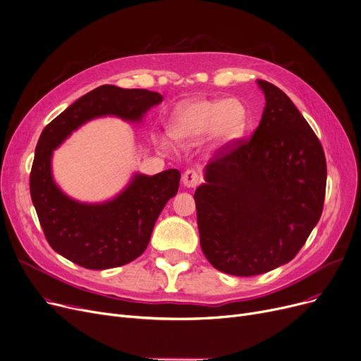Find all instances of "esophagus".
Masks as SVG:
<instances>
[{
    "instance_id": "obj_1",
    "label": "esophagus",
    "mask_w": 361,
    "mask_h": 361,
    "mask_svg": "<svg viewBox=\"0 0 361 361\" xmlns=\"http://www.w3.org/2000/svg\"><path fill=\"white\" fill-rule=\"evenodd\" d=\"M200 181H202V177H200L199 172L195 171V169H187L183 174V184L185 187H189V189L199 185Z\"/></svg>"
}]
</instances>
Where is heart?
Segmentation results:
<instances>
[{
	"label": "heart",
	"instance_id": "obj_1",
	"mask_svg": "<svg viewBox=\"0 0 361 361\" xmlns=\"http://www.w3.org/2000/svg\"><path fill=\"white\" fill-rule=\"evenodd\" d=\"M245 106L236 99H199L180 104L169 121V135L178 143H192L203 134L211 149L221 147L236 138L245 125ZM162 149L171 146L165 135H154Z\"/></svg>",
	"mask_w": 361,
	"mask_h": 361
}]
</instances>
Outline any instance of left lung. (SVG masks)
I'll list each match as a JSON object with an SVG mask.
<instances>
[{
  "label": "left lung",
  "instance_id": "8db88e82",
  "mask_svg": "<svg viewBox=\"0 0 361 361\" xmlns=\"http://www.w3.org/2000/svg\"><path fill=\"white\" fill-rule=\"evenodd\" d=\"M265 107L247 142H231L205 166L195 192L200 246L219 271L257 276L289 262L319 223L326 158L286 94L258 80Z\"/></svg>",
  "mask_w": 361,
  "mask_h": 361
}]
</instances>
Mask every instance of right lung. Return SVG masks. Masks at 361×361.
Returning a JSON list of instances; mask_svg holds the SVG:
<instances>
[{
	"instance_id": "1",
	"label": "right lung",
	"mask_w": 361,
	"mask_h": 361,
	"mask_svg": "<svg viewBox=\"0 0 361 361\" xmlns=\"http://www.w3.org/2000/svg\"><path fill=\"white\" fill-rule=\"evenodd\" d=\"M162 96L149 90L102 85L72 103L53 119L38 140L30 171V197L50 246L61 257L90 270L125 265L145 252L166 202L180 185V171L134 174L114 199L85 203L60 190L51 172L53 152L85 122L118 116L140 122Z\"/></svg>"
}]
</instances>
